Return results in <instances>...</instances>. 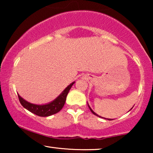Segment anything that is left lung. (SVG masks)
Listing matches in <instances>:
<instances>
[{"label": "left lung", "instance_id": "left-lung-1", "mask_svg": "<svg viewBox=\"0 0 153 153\" xmlns=\"http://www.w3.org/2000/svg\"><path fill=\"white\" fill-rule=\"evenodd\" d=\"M88 107H89V108H90V110H91V111L92 112V113H93V114H94V115H95V116H98V117H100V118H102V117L101 116H98V115L97 114H96V113H95V112H94L93 111V110H92V108H91V106H89V104H88ZM133 108V107H132ZM130 109V110H131ZM130 110H129V111H130ZM102 118H103V117H102ZM104 119H106L105 118H104ZM107 120H111V119H108V118H107Z\"/></svg>", "mask_w": 153, "mask_h": 153}]
</instances>
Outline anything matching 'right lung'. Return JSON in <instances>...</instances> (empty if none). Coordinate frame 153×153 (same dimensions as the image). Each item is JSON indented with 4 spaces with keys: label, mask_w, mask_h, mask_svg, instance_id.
<instances>
[{
    "label": "right lung",
    "mask_w": 153,
    "mask_h": 153,
    "mask_svg": "<svg viewBox=\"0 0 153 153\" xmlns=\"http://www.w3.org/2000/svg\"><path fill=\"white\" fill-rule=\"evenodd\" d=\"M74 83L75 82L74 81V82L70 83L55 100L49 102V103L45 104H35L30 103V102L25 100L24 98H22L18 94L19 100L21 104L26 109L28 110L29 111L37 115V116L41 117L51 116V115H53L56 114V113L59 112L62 109V108L63 107L66 101L67 95H68L69 91H70V88Z\"/></svg>",
    "instance_id": "add662e5"
}]
</instances>
